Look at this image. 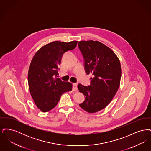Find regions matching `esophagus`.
<instances>
[{
  "label": "esophagus",
  "instance_id": "obj_1",
  "mask_svg": "<svg viewBox=\"0 0 151 151\" xmlns=\"http://www.w3.org/2000/svg\"><path fill=\"white\" fill-rule=\"evenodd\" d=\"M77 84L73 83L72 84V90L73 91H76L78 90V86H77Z\"/></svg>",
  "mask_w": 151,
  "mask_h": 151
}]
</instances>
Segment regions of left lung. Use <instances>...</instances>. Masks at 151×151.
Returning <instances> with one entry per match:
<instances>
[{"instance_id": "1", "label": "left lung", "mask_w": 151, "mask_h": 151, "mask_svg": "<svg viewBox=\"0 0 151 151\" xmlns=\"http://www.w3.org/2000/svg\"><path fill=\"white\" fill-rule=\"evenodd\" d=\"M78 47L84 58L85 71L92 75L89 86H78L86 97L79 106L94 113L106 107L116 93L121 78V63L112 50L99 41H80Z\"/></svg>"}]
</instances>
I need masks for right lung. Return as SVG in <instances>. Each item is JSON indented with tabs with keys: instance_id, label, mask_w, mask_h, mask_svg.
<instances>
[{
	"instance_id": "1",
	"label": "right lung",
	"mask_w": 151,
	"mask_h": 151,
	"mask_svg": "<svg viewBox=\"0 0 151 151\" xmlns=\"http://www.w3.org/2000/svg\"><path fill=\"white\" fill-rule=\"evenodd\" d=\"M78 41H54L42 47L33 58L28 80L30 93L34 102L42 112L55 108L62 94L72 90V84L58 77V66L62 57L73 50Z\"/></svg>"
}]
</instances>
